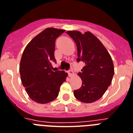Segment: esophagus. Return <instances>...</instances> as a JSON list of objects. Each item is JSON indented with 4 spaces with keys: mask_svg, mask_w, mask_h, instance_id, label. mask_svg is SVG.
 <instances>
[{
    "mask_svg": "<svg viewBox=\"0 0 133 133\" xmlns=\"http://www.w3.org/2000/svg\"><path fill=\"white\" fill-rule=\"evenodd\" d=\"M68 73L69 76H72L74 75V72H73V71H72V70H69L68 72Z\"/></svg>",
    "mask_w": 133,
    "mask_h": 133,
    "instance_id": "1",
    "label": "esophagus"
}]
</instances>
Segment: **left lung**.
<instances>
[{"label": "left lung", "mask_w": 133, "mask_h": 133, "mask_svg": "<svg viewBox=\"0 0 133 133\" xmlns=\"http://www.w3.org/2000/svg\"><path fill=\"white\" fill-rule=\"evenodd\" d=\"M66 33L76 44L77 61L85 63L78 74L82 79V86L74 91V95L81 102H94L103 95L111 83L114 68L111 56L101 41L90 32L82 34L74 30Z\"/></svg>", "instance_id": "1"}]
</instances>
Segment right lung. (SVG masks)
<instances>
[{"label": "right lung", "mask_w": 133, "mask_h": 133, "mask_svg": "<svg viewBox=\"0 0 133 133\" xmlns=\"http://www.w3.org/2000/svg\"><path fill=\"white\" fill-rule=\"evenodd\" d=\"M64 30L49 28L38 34L26 46L19 65L21 80L29 97L38 103H47L57 97L60 87L68 74L53 72L51 62H56L55 40Z\"/></svg>", "instance_id": "right-lung-1"}]
</instances>
